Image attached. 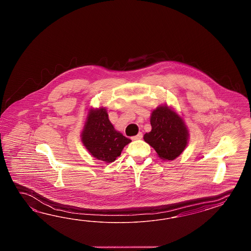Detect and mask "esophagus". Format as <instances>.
<instances>
[{
    "label": "esophagus",
    "mask_w": 251,
    "mask_h": 251,
    "mask_svg": "<svg viewBox=\"0 0 251 251\" xmlns=\"http://www.w3.org/2000/svg\"><path fill=\"white\" fill-rule=\"evenodd\" d=\"M142 137H143V135H142L141 132H140V133H138L136 136L131 137V140H132V141H138V140H141V139H142Z\"/></svg>",
    "instance_id": "34e87169"
}]
</instances>
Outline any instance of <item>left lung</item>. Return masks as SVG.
Instances as JSON below:
<instances>
[{
    "mask_svg": "<svg viewBox=\"0 0 251 251\" xmlns=\"http://www.w3.org/2000/svg\"><path fill=\"white\" fill-rule=\"evenodd\" d=\"M151 130L144 135V141L156 151L159 158L173 160L183 152L189 141V130L183 119L166 104L153 110Z\"/></svg>",
    "mask_w": 251,
    "mask_h": 251,
    "instance_id": "left-lung-1",
    "label": "left lung"
}]
</instances>
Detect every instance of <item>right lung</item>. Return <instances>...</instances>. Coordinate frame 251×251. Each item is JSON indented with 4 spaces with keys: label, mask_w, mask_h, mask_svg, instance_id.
<instances>
[{
    "label": "right lung",
    "mask_w": 251,
    "mask_h": 251,
    "mask_svg": "<svg viewBox=\"0 0 251 251\" xmlns=\"http://www.w3.org/2000/svg\"><path fill=\"white\" fill-rule=\"evenodd\" d=\"M80 137L91 155L106 163L113 162L131 141L114 128L103 107L89 110Z\"/></svg>",
    "instance_id": "add662e5"
}]
</instances>
